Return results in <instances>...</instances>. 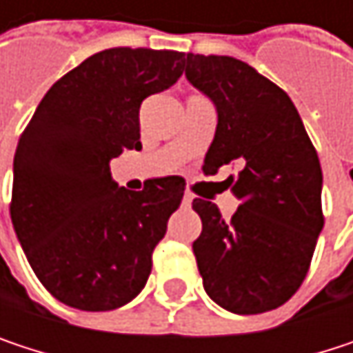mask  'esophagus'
Here are the masks:
<instances>
[{
	"instance_id": "1",
	"label": "esophagus",
	"mask_w": 353,
	"mask_h": 353,
	"mask_svg": "<svg viewBox=\"0 0 353 353\" xmlns=\"http://www.w3.org/2000/svg\"><path fill=\"white\" fill-rule=\"evenodd\" d=\"M192 200H194V196L185 192V194H183V204H185V206H190V204H192Z\"/></svg>"
}]
</instances>
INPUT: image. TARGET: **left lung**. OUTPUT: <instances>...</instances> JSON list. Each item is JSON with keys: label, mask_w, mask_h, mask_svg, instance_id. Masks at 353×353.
Listing matches in <instances>:
<instances>
[{"label": "left lung", "mask_w": 353, "mask_h": 353, "mask_svg": "<svg viewBox=\"0 0 353 353\" xmlns=\"http://www.w3.org/2000/svg\"><path fill=\"white\" fill-rule=\"evenodd\" d=\"M185 77L219 114L204 174L235 163L231 219L194 198L202 233L192 243L206 294L237 315L282 307L303 284L323 229L317 151L284 90L233 57L192 54Z\"/></svg>", "instance_id": "obj_1"}]
</instances>
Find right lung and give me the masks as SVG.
I'll use <instances>...</instances> for the list:
<instances>
[{
    "label": "right lung",
    "mask_w": 353,
    "mask_h": 353,
    "mask_svg": "<svg viewBox=\"0 0 353 353\" xmlns=\"http://www.w3.org/2000/svg\"><path fill=\"white\" fill-rule=\"evenodd\" d=\"M183 57L128 46L92 54L46 92L18 141L12 223L36 278L67 307L112 311L147 284L185 181L118 188L110 159L141 149V104L176 83Z\"/></svg>",
    "instance_id": "obj_1"
}]
</instances>
